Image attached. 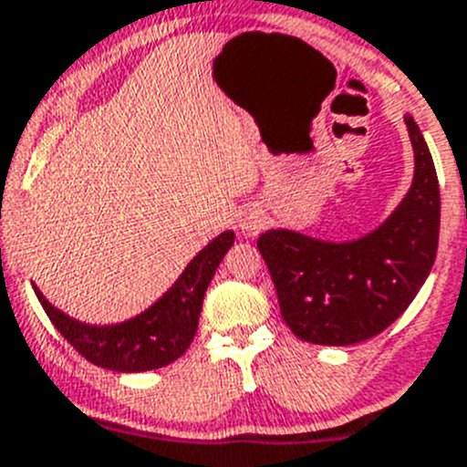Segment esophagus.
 <instances>
[{
  "instance_id": "obj_1",
  "label": "esophagus",
  "mask_w": 467,
  "mask_h": 467,
  "mask_svg": "<svg viewBox=\"0 0 467 467\" xmlns=\"http://www.w3.org/2000/svg\"><path fill=\"white\" fill-rule=\"evenodd\" d=\"M238 227H240V232H243V234L258 232V229L263 227V215L258 213V211H254V209L243 211V213H240V218H238Z\"/></svg>"
}]
</instances>
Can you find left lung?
Listing matches in <instances>:
<instances>
[{
  "label": "left lung",
  "instance_id": "8db88e82",
  "mask_svg": "<svg viewBox=\"0 0 467 467\" xmlns=\"http://www.w3.org/2000/svg\"><path fill=\"white\" fill-rule=\"evenodd\" d=\"M404 124L413 145V182L379 227L349 240L284 227L258 235L281 317L306 343L345 348L381 334L409 308L431 272L441 191L413 115L404 113Z\"/></svg>",
  "mask_w": 467,
  "mask_h": 467
}]
</instances>
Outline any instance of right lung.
<instances>
[{
	"label": "right lung",
	"instance_id": "right-lung-1",
	"mask_svg": "<svg viewBox=\"0 0 467 467\" xmlns=\"http://www.w3.org/2000/svg\"><path fill=\"white\" fill-rule=\"evenodd\" d=\"M234 240L232 229L215 235L151 306L122 322H81L54 306L36 284L34 293L63 338L90 363L115 372L159 370L191 348L206 288Z\"/></svg>",
	"mask_w": 467,
	"mask_h": 467
}]
</instances>
